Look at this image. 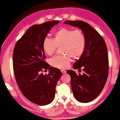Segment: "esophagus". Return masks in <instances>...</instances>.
<instances>
[{"label": "esophagus", "instance_id": "obj_1", "mask_svg": "<svg viewBox=\"0 0 120 120\" xmlns=\"http://www.w3.org/2000/svg\"><path fill=\"white\" fill-rule=\"evenodd\" d=\"M61 72H62V73L63 74H66V71L63 70V69H62V70H61Z\"/></svg>", "mask_w": 120, "mask_h": 120}]
</instances>
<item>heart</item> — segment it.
Masks as SVG:
<instances>
[{
    "instance_id": "heart-1",
    "label": "heart",
    "mask_w": 120,
    "mask_h": 120,
    "mask_svg": "<svg viewBox=\"0 0 120 120\" xmlns=\"http://www.w3.org/2000/svg\"><path fill=\"white\" fill-rule=\"evenodd\" d=\"M86 44L85 35L80 29L62 28L54 34V38L46 37L43 42V48L45 54L52 55L57 47L62 46V56H56L49 60L53 67L65 69L69 66L71 57L78 58L85 51Z\"/></svg>"
}]
</instances>
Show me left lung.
<instances>
[{
    "label": "left lung",
    "instance_id": "8db88e82",
    "mask_svg": "<svg viewBox=\"0 0 120 120\" xmlns=\"http://www.w3.org/2000/svg\"><path fill=\"white\" fill-rule=\"evenodd\" d=\"M64 24L80 29L86 39L83 53L73 65L75 69H83L77 75L73 70L67 73L71 76V85L75 98L80 102H89L101 94L109 75L107 48L104 39L92 26L82 20H67Z\"/></svg>",
    "mask_w": 120,
    "mask_h": 120
}]
</instances>
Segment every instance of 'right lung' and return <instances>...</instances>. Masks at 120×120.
I'll use <instances>...</instances> for the list:
<instances>
[{"label": "right lung", "mask_w": 120, "mask_h": 120, "mask_svg": "<svg viewBox=\"0 0 120 120\" xmlns=\"http://www.w3.org/2000/svg\"><path fill=\"white\" fill-rule=\"evenodd\" d=\"M60 21L47 22L30 26L17 42L13 51V69L19 89L29 101L38 105L49 104L54 99L56 87L62 73L50 67L43 42L51 28ZM49 69L48 75L41 72Z\"/></svg>", "instance_id": "1"}]
</instances>
